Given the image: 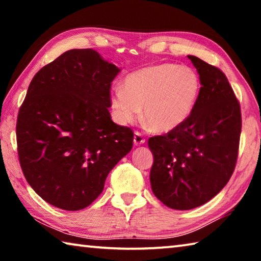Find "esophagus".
Masks as SVG:
<instances>
[{
    "instance_id": "obj_1",
    "label": "esophagus",
    "mask_w": 261,
    "mask_h": 261,
    "mask_svg": "<svg viewBox=\"0 0 261 261\" xmlns=\"http://www.w3.org/2000/svg\"><path fill=\"white\" fill-rule=\"evenodd\" d=\"M145 138H144V136L140 134V132H135V135H134V144L136 145V146H139V145H143V144H145Z\"/></svg>"
}]
</instances>
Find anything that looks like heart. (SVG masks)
Returning <instances> with one entry per match:
<instances>
[{"label":"heart","instance_id":"b5f03b06","mask_svg":"<svg viewBox=\"0 0 261 261\" xmlns=\"http://www.w3.org/2000/svg\"><path fill=\"white\" fill-rule=\"evenodd\" d=\"M201 81L196 70L176 63L147 65L127 74L123 87H112L109 103L120 124L140 115L159 134H168L187 122L196 107Z\"/></svg>","mask_w":261,"mask_h":261}]
</instances>
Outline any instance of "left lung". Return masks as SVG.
Wrapping results in <instances>:
<instances>
[{"label": "left lung", "instance_id": "left-lung-1", "mask_svg": "<svg viewBox=\"0 0 261 261\" xmlns=\"http://www.w3.org/2000/svg\"><path fill=\"white\" fill-rule=\"evenodd\" d=\"M201 81L189 120L178 129L152 137V191L162 204L187 211L206 204L230 179L242 129L240 103L220 69L188 55Z\"/></svg>", "mask_w": 261, "mask_h": 261}]
</instances>
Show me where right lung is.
Segmentation results:
<instances>
[{
    "label": "right lung",
    "mask_w": 261,
    "mask_h": 261,
    "mask_svg": "<svg viewBox=\"0 0 261 261\" xmlns=\"http://www.w3.org/2000/svg\"><path fill=\"white\" fill-rule=\"evenodd\" d=\"M120 71L92 48L71 49L30 84L16 126L19 162L31 188L57 208L91 205L131 151L134 132L115 124L108 109Z\"/></svg>",
    "instance_id": "obj_1"
}]
</instances>
